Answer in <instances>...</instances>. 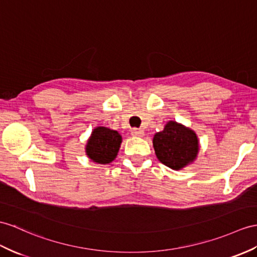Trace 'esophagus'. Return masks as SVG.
<instances>
[{
    "mask_svg": "<svg viewBox=\"0 0 257 257\" xmlns=\"http://www.w3.org/2000/svg\"><path fill=\"white\" fill-rule=\"evenodd\" d=\"M131 134H132L133 136H136V137H142V136H144V131L141 128H132V131H131Z\"/></svg>",
    "mask_w": 257,
    "mask_h": 257,
    "instance_id": "obj_1",
    "label": "esophagus"
}]
</instances>
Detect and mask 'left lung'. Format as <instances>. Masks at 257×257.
<instances>
[{"instance_id": "obj_1", "label": "left lung", "mask_w": 257, "mask_h": 257, "mask_svg": "<svg viewBox=\"0 0 257 257\" xmlns=\"http://www.w3.org/2000/svg\"><path fill=\"white\" fill-rule=\"evenodd\" d=\"M153 144L159 161L173 170H180L190 164L198 153L196 134L173 121L154 136Z\"/></svg>"}]
</instances>
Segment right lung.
<instances>
[{
    "mask_svg": "<svg viewBox=\"0 0 257 257\" xmlns=\"http://www.w3.org/2000/svg\"><path fill=\"white\" fill-rule=\"evenodd\" d=\"M122 137L116 131L103 126L93 130L91 137L86 146L88 157L98 164H109L116 157Z\"/></svg>",
    "mask_w": 257,
    "mask_h": 257,
    "instance_id": "right-lung-1",
    "label": "right lung"
}]
</instances>
